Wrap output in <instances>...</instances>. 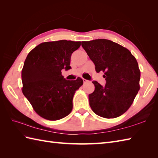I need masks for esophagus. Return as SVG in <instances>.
I'll return each mask as SVG.
<instances>
[{
  "label": "esophagus",
  "mask_w": 158,
  "mask_h": 158,
  "mask_svg": "<svg viewBox=\"0 0 158 158\" xmlns=\"http://www.w3.org/2000/svg\"><path fill=\"white\" fill-rule=\"evenodd\" d=\"M83 82H84L85 83H87V82H88V81L87 79H83Z\"/></svg>",
  "instance_id": "esophagus-1"
}]
</instances>
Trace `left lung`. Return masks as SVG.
<instances>
[{"label": "left lung", "instance_id": "8db88e82", "mask_svg": "<svg viewBox=\"0 0 158 158\" xmlns=\"http://www.w3.org/2000/svg\"><path fill=\"white\" fill-rule=\"evenodd\" d=\"M81 45L96 66L105 73L106 84L95 86L89 94V105L96 115L115 118L128 109L140 89V71L135 57L128 49L107 39L82 41Z\"/></svg>", "mask_w": 158, "mask_h": 158}]
</instances>
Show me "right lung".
<instances>
[{
  "mask_svg": "<svg viewBox=\"0 0 158 158\" xmlns=\"http://www.w3.org/2000/svg\"><path fill=\"white\" fill-rule=\"evenodd\" d=\"M80 45V41L66 40L44 42L26 57L22 70V92L43 118L56 121L71 112L74 94L83 81L80 77L66 80L61 71L71 69L70 57Z\"/></svg>",
  "mask_w": 158,
  "mask_h": 158,
  "instance_id": "obj_1",
  "label": "right lung"
}]
</instances>
